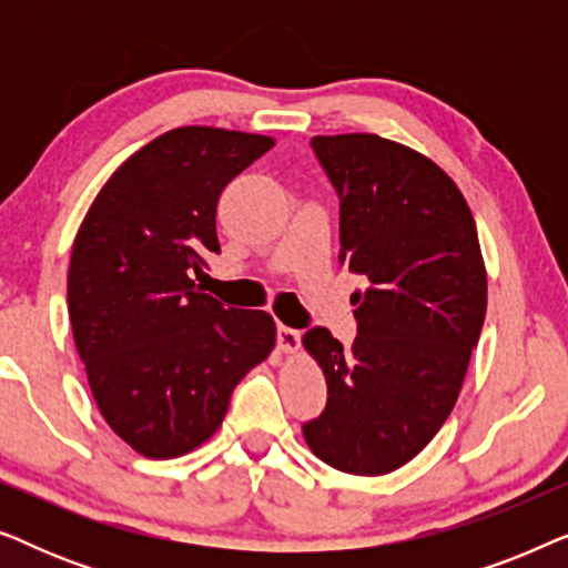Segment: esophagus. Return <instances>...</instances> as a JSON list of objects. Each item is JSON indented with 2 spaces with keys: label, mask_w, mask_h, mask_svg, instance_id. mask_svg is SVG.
Returning a JSON list of instances; mask_svg holds the SVG:
<instances>
[{
  "label": "esophagus",
  "mask_w": 568,
  "mask_h": 568,
  "mask_svg": "<svg viewBox=\"0 0 568 568\" xmlns=\"http://www.w3.org/2000/svg\"><path fill=\"white\" fill-rule=\"evenodd\" d=\"M302 341V333L297 328H290V325H278L276 328V344L282 352H297Z\"/></svg>",
  "instance_id": "34e87169"
}]
</instances>
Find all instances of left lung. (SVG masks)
<instances>
[{"label":"left lung","instance_id":"8db88e82","mask_svg":"<svg viewBox=\"0 0 568 568\" xmlns=\"http://www.w3.org/2000/svg\"><path fill=\"white\" fill-rule=\"evenodd\" d=\"M338 196V261L356 338L305 333L328 400L302 424L313 453L356 476H383L429 445L453 410L486 317L476 222L445 170L377 134L315 136Z\"/></svg>","mask_w":568,"mask_h":568}]
</instances>
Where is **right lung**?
<instances>
[{
  "mask_svg": "<svg viewBox=\"0 0 568 568\" xmlns=\"http://www.w3.org/2000/svg\"><path fill=\"white\" fill-rule=\"evenodd\" d=\"M274 139L183 126L152 139L92 201L69 261L74 344L108 426L144 457L191 453L274 348V317L193 282L220 253L216 201Z\"/></svg>",
  "mask_w": 568,
  "mask_h": 568,
  "instance_id": "1",
  "label": "right lung"
}]
</instances>
